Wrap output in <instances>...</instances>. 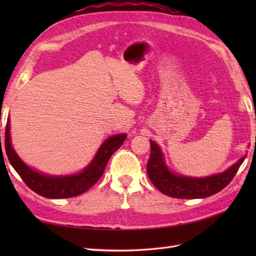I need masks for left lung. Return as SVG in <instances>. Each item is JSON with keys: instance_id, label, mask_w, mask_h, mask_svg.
Segmentation results:
<instances>
[{"instance_id": "obj_1", "label": "left lung", "mask_w": 256, "mask_h": 256, "mask_svg": "<svg viewBox=\"0 0 256 256\" xmlns=\"http://www.w3.org/2000/svg\"><path fill=\"white\" fill-rule=\"evenodd\" d=\"M150 142V156L148 162V175L154 186L164 194L179 199L206 198L226 188L236 176L246 160L241 157L229 170L216 175L204 178H192L172 172L165 164L160 148L154 140Z\"/></svg>"}]
</instances>
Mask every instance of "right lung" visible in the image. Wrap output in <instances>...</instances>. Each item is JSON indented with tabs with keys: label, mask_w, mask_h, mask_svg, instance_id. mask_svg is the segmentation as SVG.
I'll return each instance as SVG.
<instances>
[{
	"label": "right lung",
	"mask_w": 256,
	"mask_h": 256,
	"mask_svg": "<svg viewBox=\"0 0 256 256\" xmlns=\"http://www.w3.org/2000/svg\"><path fill=\"white\" fill-rule=\"evenodd\" d=\"M126 138V134L110 136L102 143L94 158L82 172L69 176H48L27 166L14 150L10 136V120L5 128V152L16 172L32 192L50 199L72 198L84 194L99 180L112 154Z\"/></svg>",
	"instance_id": "1"
}]
</instances>
